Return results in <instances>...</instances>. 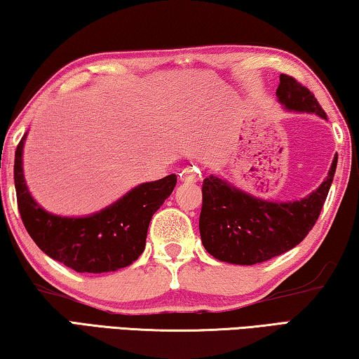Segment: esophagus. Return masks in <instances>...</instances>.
Returning <instances> with one entry per match:
<instances>
[{
  "label": "esophagus",
  "instance_id": "1",
  "mask_svg": "<svg viewBox=\"0 0 359 359\" xmlns=\"http://www.w3.org/2000/svg\"><path fill=\"white\" fill-rule=\"evenodd\" d=\"M199 177V171L196 168H187L184 171L180 172V180L182 182H188V184H194V182H198Z\"/></svg>",
  "mask_w": 359,
  "mask_h": 359
}]
</instances>
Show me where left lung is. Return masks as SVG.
<instances>
[{
  "mask_svg": "<svg viewBox=\"0 0 359 359\" xmlns=\"http://www.w3.org/2000/svg\"><path fill=\"white\" fill-rule=\"evenodd\" d=\"M277 100L290 112L326 114L309 88L280 74ZM337 155L317 190L297 201H267L210 174L203 182L199 233L212 257L231 264L252 266L291 250L313 228L330 191Z\"/></svg>",
  "mask_w": 359,
  "mask_h": 359,
  "instance_id": "8db88e82",
  "label": "left lung"
}]
</instances>
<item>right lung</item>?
Instances as JSON below:
<instances>
[{"label": "right lung", "instance_id": "right-lung-1", "mask_svg": "<svg viewBox=\"0 0 359 359\" xmlns=\"http://www.w3.org/2000/svg\"><path fill=\"white\" fill-rule=\"evenodd\" d=\"M27 135L15 150L14 182L22 222L36 245L76 272L90 274L118 271L141 257L149 223L165 199L171 196L177 184L175 174L144 182L92 215H55L41 208L27 187L23 175Z\"/></svg>", "mask_w": 359, "mask_h": 359}]
</instances>
